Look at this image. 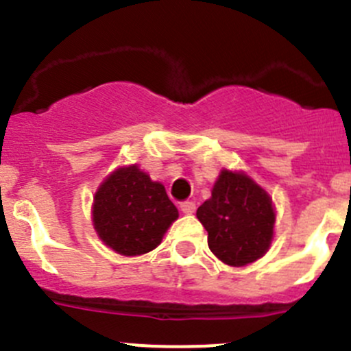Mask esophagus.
Listing matches in <instances>:
<instances>
[{"mask_svg":"<svg viewBox=\"0 0 351 351\" xmlns=\"http://www.w3.org/2000/svg\"><path fill=\"white\" fill-rule=\"evenodd\" d=\"M180 207H182L183 214H193V212H195V204H193V202H189V200L182 202Z\"/></svg>","mask_w":351,"mask_h":351,"instance_id":"34e87169","label":"esophagus"}]
</instances>
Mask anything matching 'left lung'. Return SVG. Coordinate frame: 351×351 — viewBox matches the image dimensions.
<instances>
[{"mask_svg": "<svg viewBox=\"0 0 351 351\" xmlns=\"http://www.w3.org/2000/svg\"><path fill=\"white\" fill-rule=\"evenodd\" d=\"M212 253L229 267L260 260L274 241L271 197L244 171L222 169L212 197L197 208Z\"/></svg>", "mask_w": 351, "mask_h": 351, "instance_id": "obj_1", "label": "left lung"}]
</instances>
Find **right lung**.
Instances as JSON below:
<instances>
[{"mask_svg":"<svg viewBox=\"0 0 351 351\" xmlns=\"http://www.w3.org/2000/svg\"><path fill=\"white\" fill-rule=\"evenodd\" d=\"M176 219L178 208L166 195L165 185L153 182L137 165L117 168L95 192V231L105 246L122 256L153 251Z\"/></svg>","mask_w":351,"mask_h":351,"instance_id":"add662e5","label":"right lung"}]
</instances>
